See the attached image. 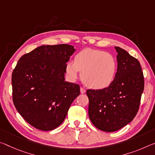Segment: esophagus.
<instances>
[{
    "instance_id": "esophagus-1",
    "label": "esophagus",
    "mask_w": 155,
    "mask_h": 155,
    "mask_svg": "<svg viewBox=\"0 0 155 155\" xmlns=\"http://www.w3.org/2000/svg\"><path fill=\"white\" fill-rule=\"evenodd\" d=\"M80 91H81V94H84V93H85V92H86V90H85L84 88H83V87L80 88Z\"/></svg>"
}]
</instances>
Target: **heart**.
Here are the masks:
<instances>
[{
    "mask_svg": "<svg viewBox=\"0 0 155 155\" xmlns=\"http://www.w3.org/2000/svg\"><path fill=\"white\" fill-rule=\"evenodd\" d=\"M117 61L106 51L85 48L75 55L74 63L69 61L65 72L72 80L77 79L79 71L81 79L87 87L102 90L111 85L117 72Z\"/></svg>",
    "mask_w": 155,
    "mask_h": 155,
    "instance_id": "b5f03b06",
    "label": "heart"
}]
</instances>
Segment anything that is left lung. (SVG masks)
<instances>
[{
	"label": "left lung",
	"mask_w": 155,
	"mask_h": 155,
	"mask_svg": "<svg viewBox=\"0 0 155 155\" xmlns=\"http://www.w3.org/2000/svg\"><path fill=\"white\" fill-rule=\"evenodd\" d=\"M117 70L111 85L102 90H87L88 114L91 122L102 131L112 132L126 126L136 116L144 89L139 61L119 47Z\"/></svg>",
	"instance_id": "obj_1"
}]
</instances>
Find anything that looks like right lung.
I'll return each instance as SVG.
<instances>
[{"label": "right lung", "instance_id": "obj_1", "mask_svg": "<svg viewBox=\"0 0 155 155\" xmlns=\"http://www.w3.org/2000/svg\"><path fill=\"white\" fill-rule=\"evenodd\" d=\"M76 51L68 44L42 45L24 54L12 76V98L17 111L38 130L62 124L80 86L65 81V65Z\"/></svg>", "mask_w": 155, "mask_h": 155}]
</instances>
